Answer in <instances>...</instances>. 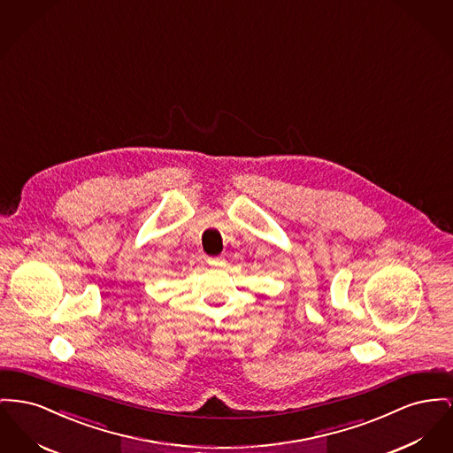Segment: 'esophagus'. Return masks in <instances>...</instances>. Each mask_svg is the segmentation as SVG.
<instances>
[{
  "mask_svg": "<svg viewBox=\"0 0 453 453\" xmlns=\"http://www.w3.org/2000/svg\"><path fill=\"white\" fill-rule=\"evenodd\" d=\"M220 264H222L220 258H209V265L211 266H219Z\"/></svg>",
  "mask_w": 453,
  "mask_h": 453,
  "instance_id": "34e87169",
  "label": "esophagus"
}]
</instances>
